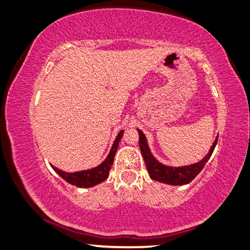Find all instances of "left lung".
<instances>
[{
  "label": "left lung",
  "mask_w": 250,
  "mask_h": 250,
  "mask_svg": "<svg viewBox=\"0 0 250 250\" xmlns=\"http://www.w3.org/2000/svg\"><path fill=\"white\" fill-rule=\"evenodd\" d=\"M140 134V148L141 152L143 154L145 165H146L147 173L150 175L151 179L156 180V181L163 182V183H168L172 186H181V185H187L190 181H192L196 178V175L203 169L205 164L208 163V160L210 159L211 154H212L214 147H216L218 137L216 141L213 142L212 146H211L209 153L205 156L201 162L192 164L189 166H182V167H168L160 164L158 160L152 156V153L150 152V148L147 146L146 138L143 132L138 130Z\"/></svg>",
  "instance_id": "8db88e82"
}]
</instances>
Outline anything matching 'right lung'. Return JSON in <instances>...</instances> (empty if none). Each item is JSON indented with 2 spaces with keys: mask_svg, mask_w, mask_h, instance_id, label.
I'll list each match as a JSON object with an SVG mask.
<instances>
[{
  "mask_svg": "<svg viewBox=\"0 0 250 250\" xmlns=\"http://www.w3.org/2000/svg\"><path fill=\"white\" fill-rule=\"evenodd\" d=\"M122 135H123V130L120 131L119 135L116 136V140L114 141V144H113L112 148H110L108 157H107L105 162L100 164L99 166L94 167L92 169L82 170V172H75V173H65L61 169L56 168L54 166H52L53 169H54L62 179H64L65 181L69 182L72 186H76V187H80V188L93 187V186L105 181V180L108 178L110 167H112L113 162H114L115 152L116 150H118L120 140H121Z\"/></svg>",
  "mask_w": 250,
  "mask_h": 250,
  "instance_id": "add662e5",
  "label": "right lung"
}]
</instances>
